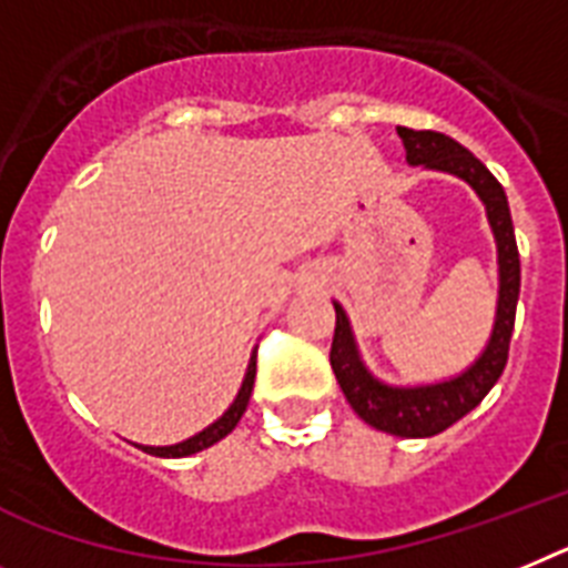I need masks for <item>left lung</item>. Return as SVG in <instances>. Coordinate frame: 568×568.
Listing matches in <instances>:
<instances>
[{
    "instance_id": "left-lung-1",
    "label": "left lung",
    "mask_w": 568,
    "mask_h": 568,
    "mask_svg": "<svg viewBox=\"0 0 568 568\" xmlns=\"http://www.w3.org/2000/svg\"><path fill=\"white\" fill-rule=\"evenodd\" d=\"M398 138L404 141L409 166H424L447 173L470 184L479 202L485 204L490 233L497 242V265H499V292H497V314H494V328L468 369L445 381L433 384H413V387H395L387 381L375 378L369 366L364 364L361 349H357L352 323L335 300V341H332V369L341 384L346 402L352 404L357 416L369 427L384 430L389 436L402 438H427L447 430L450 424L468 416L476 404L483 402L490 387L497 384L508 361V343L514 332V314H517L519 300V254L517 240H514L511 211L505 190L488 166L468 152L459 141L430 130H407L398 126Z\"/></svg>"
}]
</instances>
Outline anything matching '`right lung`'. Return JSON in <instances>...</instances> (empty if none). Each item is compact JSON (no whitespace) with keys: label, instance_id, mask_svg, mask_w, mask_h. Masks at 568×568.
<instances>
[{"label":"right lung","instance_id":"right-lung-1","mask_svg":"<svg viewBox=\"0 0 568 568\" xmlns=\"http://www.w3.org/2000/svg\"><path fill=\"white\" fill-rule=\"evenodd\" d=\"M254 378H256V352L251 355V361H247V369H245V378H242L240 393H236V398H233L231 407H227L225 413L216 418V422L207 424L202 433H195V436L179 442V445H166V447L135 445V447H141L144 454L161 456V459H181V456H193V454H199V450H204V447L216 445V442H222V438H225L227 433L236 427V424H240V418L245 416L247 402H251V393H254Z\"/></svg>","mask_w":568,"mask_h":568}]
</instances>
